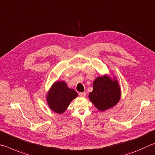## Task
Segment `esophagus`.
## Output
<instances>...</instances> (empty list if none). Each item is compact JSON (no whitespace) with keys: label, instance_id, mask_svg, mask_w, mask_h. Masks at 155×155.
<instances>
[{"label":"esophagus","instance_id":"34e87169","mask_svg":"<svg viewBox=\"0 0 155 155\" xmlns=\"http://www.w3.org/2000/svg\"><path fill=\"white\" fill-rule=\"evenodd\" d=\"M78 95H79L81 97H85L86 95V93L85 92H79L78 93Z\"/></svg>","mask_w":155,"mask_h":155}]
</instances>
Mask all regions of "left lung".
<instances>
[{
    "mask_svg": "<svg viewBox=\"0 0 155 155\" xmlns=\"http://www.w3.org/2000/svg\"><path fill=\"white\" fill-rule=\"evenodd\" d=\"M120 89L117 80L104 76L94 81L93 91L89 93V97L91 102L100 111L112 108L119 102Z\"/></svg>",
    "mask_w": 155,
    "mask_h": 155,
    "instance_id": "left-lung-1",
    "label": "left lung"
}]
</instances>
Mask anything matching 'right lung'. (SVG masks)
Wrapping results in <instances>:
<instances>
[{
	"mask_svg": "<svg viewBox=\"0 0 155 155\" xmlns=\"http://www.w3.org/2000/svg\"><path fill=\"white\" fill-rule=\"evenodd\" d=\"M77 96L74 89H69L64 81L53 84L47 94V100L51 110L57 113H63L71 101Z\"/></svg>",
	"mask_w": 155,
	"mask_h": 155,
	"instance_id": "right-lung-1",
	"label": "right lung"
}]
</instances>
